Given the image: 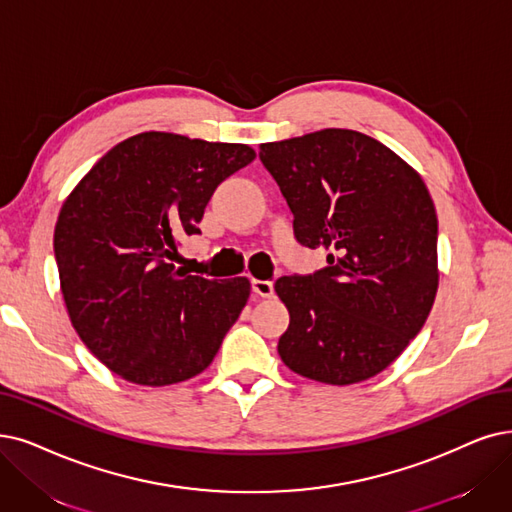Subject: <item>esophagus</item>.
Wrapping results in <instances>:
<instances>
[{
    "instance_id": "obj_1",
    "label": "esophagus",
    "mask_w": 512,
    "mask_h": 512,
    "mask_svg": "<svg viewBox=\"0 0 512 512\" xmlns=\"http://www.w3.org/2000/svg\"><path fill=\"white\" fill-rule=\"evenodd\" d=\"M252 292L260 298H271L273 296V283L262 281V279H252Z\"/></svg>"
}]
</instances>
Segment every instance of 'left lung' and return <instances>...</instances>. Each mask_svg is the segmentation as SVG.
Listing matches in <instances>:
<instances>
[{
    "instance_id": "left-lung-1",
    "label": "left lung",
    "mask_w": 512,
    "mask_h": 512,
    "mask_svg": "<svg viewBox=\"0 0 512 512\" xmlns=\"http://www.w3.org/2000/svg\"><path fill=\"white\" fill-rule=\"evenodd\" d=\"M306 248L332 250L327 267L281 277L290 311L277 351L292 372L355 384L386 370L418 336L439 288L437 212L420 174L355 130L260 145Z\"/></svg>"
}]
</instances>
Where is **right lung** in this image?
Returning <instances> with one entry per match:
<instances>
[{
  "mask_svg": "<svg viewBox=\"0 0 512 512\" xmlns=\"http://www.w3.org/2000/svg\"><path fill=\"white\" fill-rule=\"evenodd\" d=\"M248 145L142 132L79 180L58 214L54 256L69 319L90 353L134 384L201 374L250 298V281L187 275L172 254L199 233L222 180L254 161Z\"/></svg>",
  "mask_w": 512,
  "mask_h": 512,
  "instance_id": "add662e5",
  "label": "right lung"
}]
</instances>
